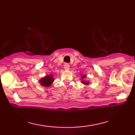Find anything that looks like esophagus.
Instances as JSON below:
<instances>
[{
    "instance_id": "34e87169",
    "label": "esophagus",
    "mask_w": 135,
    "mask_h": 135,
    "mask_svg": "<svg viewBox=\"0 0 135 135\" xmlns=\"http://www.w3.org/2000/svg\"><path fill=\"white\" fill-rule=\"evenodd\" d=\"M64 68L66 70L69 69V64L68 63H65L64 65Z\"/></svg>"
}]
</instances>
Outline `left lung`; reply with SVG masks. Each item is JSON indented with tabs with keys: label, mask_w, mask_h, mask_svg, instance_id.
Returning <instances> with one entry per match:
<instances>
[{
	"label": "left lung",
	"mask_w": 135,
	"mask_h": 135,
	"mask_svg": "<svg viewBox=\"0 0 135 135\" xmlns=\"http://www.w3.org/2000/svg\"><path fill=\"white\" fill-rule=\"evenodd\" d=\"M84 77V78H85V76H84V77ZM82 83H84V84H88V82H84H84H82Z\"/></svg>",
	"instance_id": "obj_1"
}]
</instances>
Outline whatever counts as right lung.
Listing matches in <instances>:
<instances>
[{"instance_id": "right-lung-1", "label": "right lung", "mask_w": 135, "mask_h": 135, "mask_svg": "<svg viewBox=\"0 0 135 135\" xmlns=\"http://www.w3.org/2000/svg\"><path fill=\"white\" fill-rule=\"evenodd\" d=\"M40 83L42 85L45 86H49L53 82V77L51 75H47L45 78H42L40 80Z\"/></svg>"}]
</instances>
